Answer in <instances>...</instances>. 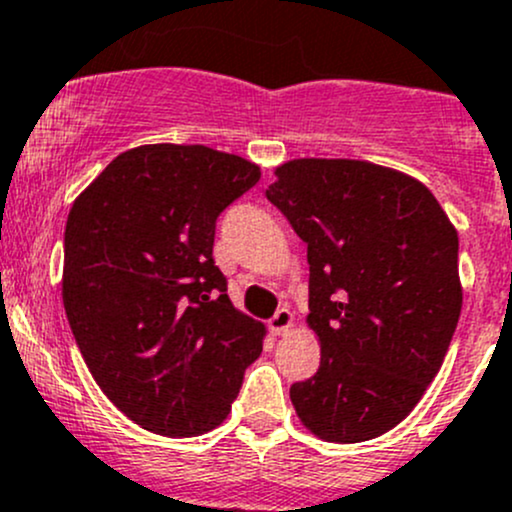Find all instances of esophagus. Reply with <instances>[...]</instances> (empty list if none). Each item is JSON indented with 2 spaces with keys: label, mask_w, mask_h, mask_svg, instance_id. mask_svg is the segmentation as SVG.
I'll return each instance as SVG.
<instances>
[{
  "label": "esophagus",
  "mask_w": 512,
  "mask_h": 512,
  "mask_svg": "<svg viewBox=\"0 0 512 512\" xmlns=\"http://www.w3.org/2000/svg\"><path fill=\"white\" fill-rule=\"evenodd\" d=\"M291 325H293V313L288 308L276 310V313H273V318L268 320V330H271L273 335L288 333V330H291Z\"/></svg>",
  "instance_id": "obj_1"
}]
</instances>
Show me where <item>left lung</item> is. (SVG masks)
<instances>
[{"label": "left lung", "instance_id": "left-lung-1", "mask_svg": "<svg viewBox=\"0 0 512 512\" xmlns=\"http://www.w3.org/2000/svg\"><path fill=\"white\" fill-rule=\"evenodd\" d=\"M268 202L308 244V325L320 367L291 387L325 441L394 429L441 370L461 315L458 234L434 194L362 160H291Z\"/></svg>", "mask_w": 512, "mask_h": 512}]
</instances>
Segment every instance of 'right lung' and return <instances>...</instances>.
Masks as SVG:
<instances>
[{
	"label": "right lung",
	"instance_id": "obj_1",
	"mask_svg": "<svg viewBox=\"0 0 512 512\" xmlns=\"http://www.w3.org/2000/svg\"><path fill=\"white\" fill-rule=\"evenodd\" d=\"M261 179L204 145H142L73 202L63 308L105 397L162 436L217 429L261 355L266 328L239 313L214 263L219 214Z\"/></svg>",
	"mask_w": 512,
	"mask_h": 512
}]
</instances>
